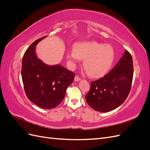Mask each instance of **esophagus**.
<instances>
[{
  "instance_id": "esophagus-1",
  "label": "esophagus",
  "mask_w": 150,
  "mask_h": 150,
  "mask_svg": "<svg viewBox=\"0 0 150 150\" xmlns=\"http://www.w3.org/2000/svg\"><path fill=\"white\" fill-rule=\"evenodd\" d=\"M81 80V78H79V77L78 76H76L75 78H74V81H79Z\"/></svg>"
}]
</instances>
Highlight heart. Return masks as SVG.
<instances>
[{
	"mask_svg": "<svg viewBox=\"0 0 150 150\" xmlns=\"http://www.w3.org/2000/svg\"><path fill=\"white\" fill-rule=\"evenodd\" d=\"M67 58L72 63L80 59L84 61V68L88 76L91 78H99L111 70L116 55L110 45L89 40L76 44L74 50L68 53Z\"/></svg>",
	"mask_w": 150,
	"mask_h": 150,
	"instance_id": "obj_1",
	"label": "heart"
}]
</instances>
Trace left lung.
<instances>
[{"mask_svg":"<svg viewBox=\"0 0 150 150\" xmlns=\"http://www.w3.org/2000/svg\"><path fill=\"white\" fill-rule=\"evenodd\" d=\"M133 77V62L125 50L117 64L108 74L91 83L86 100L97 111L106 112L120 106L129 93Z\"/></svg>","mask_w":150,"mask_h":150,"instance_id":"obj_1","label":"left lung"}]
</instances>
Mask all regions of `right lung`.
Masks as SVG:
<instances>
[{"instance_id":"add662e5","label":"right lung","mask_w":150,"mask_h":150,"mask_svg":"<svg viewBox=\"0 0 150 150\" xmlns=\"http://www.w3.org/2000/svg\"><path fill=\"white\" fill-rule=\"evenodd\" d=\"M46 36L36 40L25 52L21 75L27 97L39 108L52 109L64 98L75 74L60 64L49 66L39 59L35 46Z\"/></svg>"}]
</instances>
